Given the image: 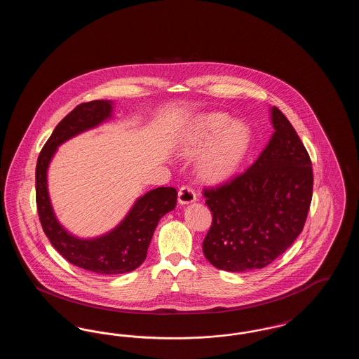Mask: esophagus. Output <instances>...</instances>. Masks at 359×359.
<instances>
[{
	"label": "esophagus",
	"mask_w": 359,
	"mask_h": 359,
	"mask_svg": "<svg viewBox=\"0 0 359 359\" xmlns=\"http://www.w3.org/2000/svg\"><path fill=\"white\" fill-rule=\"evenodd\" d=\"M196 201V192L195 189L189 186H183L179 189V203L180 205H188Z\"/></svg>",
	"instance_id": "1"
}]
</instances>
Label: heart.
<instances>
[{
	"label": "heart",
	"instance_id": "heart-1",
	"mask_svg": "<svg viewBox=\"0 0 359 359\" xmlns=\"http://www.w3.org/2000/svg\"><path fill=\"white\" fill-rule=\"evenodd\" d=\"M250 147V130L243 122H231L222 114H208L194 121L179 140L186 156H201V176L218 182L237 171Z\"/></svg>",
	"mask_w": 359,
	"mask_h": 359
}]
</instances>
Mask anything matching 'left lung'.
Here are the masks:
<instances>
[{
  "label": "left lung",
  "mask_w": 359,
  "mask_h": 359,
  "mask_svg": "<svg viewBox=\"0 0 359 359\" xmlns=\"http://www.w3.org/2000/svg\"><path fill=\"white\" fill-rule=\"evenodd\" d=\"M274 133L256 161L218 187L205 188L212 223L205 257L227 272L261 269L303 231L312 201V163L288 118L272 107Z\"/></svg>",
  "instance_id": "left-lung-1"
}]
</instances>
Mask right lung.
<instances>
[{
  "mask_svg": "<svg viewBox=\"0 0 359 359\" xmlns=\"http://www.w3.org/2000/svg\"><path fill=\"white\" fill-rule=\"evenodd\" d=\"M111 101L78 104L57 123L36 164V205L40 223L52 246L75 266L100 274L128 273L147 258L158 221L176 205L173 187L154 188L138 198L123 221L98 238L74 237L57 222L48 195L47 170L56 148L71 137L98 126L111 117Z\"/></svg>",
  "mask_w": 359,
  "mask_h": 359,
  "instance_id": "right-lung-1",
  "label": "right lung"
}]
</instances>
